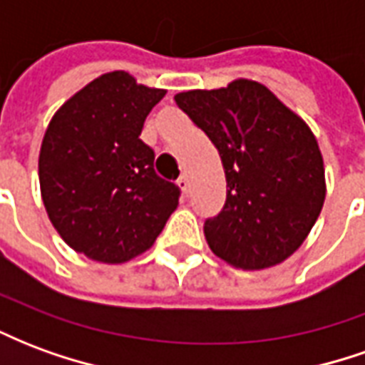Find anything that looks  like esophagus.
<instances>
[{"label": "esophagus", "mask_w": 365, "mask_h": 365, "mask_svg": "<svg viewBox=\"0 0 365 365\" xmlns=\"http://www.w3.org/2000/svg\"><path fill=\"white\" fill-rule=\"evenodd\" d=\"M178 185H180V190H182L183 193H187V191H190V180H187V175H182V178L178 180Z\"/></svg>", "instance_id": "1"}]
</instances>
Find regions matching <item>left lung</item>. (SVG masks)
Instances as JSON below:
<instances>
[{"mask_svg":"<svg viewBox=\"0 0 365 365\" xmlns=\"http://www.w3.org/2000/svg\"><path fill=\"white\" fill-rule=\"evenodd\" d=\"M174 99L211 138L225 168L227 201L203 227L209 248L235 268L282 264L303 245L324 203V166L311 128L252 80Z\"/></svg>","mask_w":365,"mask_h":365,"instance_id":"8db88e82","label":"left lung"}]
</instances>
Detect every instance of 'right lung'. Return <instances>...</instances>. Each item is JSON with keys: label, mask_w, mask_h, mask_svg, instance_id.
Returning a JSON list of instances; mask_svg holds the SVG:
<instances>
[{"label": "right lung", "mask_w": 365, "mask_h": 365, "mask_svg": "<svg viewBox=\"0 0 365 365\" xmlns=\"http://www.w3.org/2000/svg\"><path fill=\"white\" fill-rule=\"evenodd\" d=\"M166 90L127 72L96 78L54 113L38 156L48 219L70 248L103 264L146 252L174 213L180 187L154 172L138 136Z\"/></svg>", "instance_id": "1"}]
</instances>
